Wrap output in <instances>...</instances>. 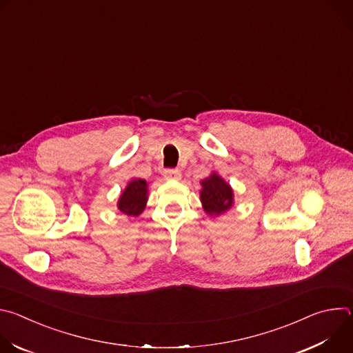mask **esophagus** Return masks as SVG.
<instances>
[{
	"mask_svg": "<svg viewBox=\"0 0 353 353\" xmlns=\"http://www.w3.org/2000/svg\"><path fill=\"white\" fill-rule=\"evenodd\" d=\"M163 176L168 180H180L181 179V172L179 169H166Z\"/></svg>",
	"mask_w": 353,
	"mask_h": 353,
	"instance_id": "34e87169",
	"label": "esophagus"
}]
</instances>
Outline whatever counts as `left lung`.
<instances>
[{"mask_svg": "<svg viewBox=\"0 0 353 353\" xmlns=\"http://www.w3.org/2000/svg\"><path fill=\"white\" fill-rule=\"evenodd\" d=\"M199 199L203 208L208 215H222L229 211L233 205V190L232 187L216 173L201 181Z\"/></svg>", "mask_w": 353, "mask_h": 353, "instance_id": "8db88e82", "label": "left lung"}]
</instances>
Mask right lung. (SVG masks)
<instances>
[{
    "label": "right lung",
    "instance_id": "add662e5",
    "mask_svg": "<svg viewBox=\"0 0 353 353\" xmlns=\"http://www.w3.org/2000/svg\"><path fill=\"white\" fill-rule=\"evenodd\" d=\"M146 201L148 183L142 179H134L127 184L125 190L121 192L117 207L124 215L130 218H137L143 212Z\"/></svg>",
    "mask_w": 353,
    "mask_h": 353
}]
</instances>
